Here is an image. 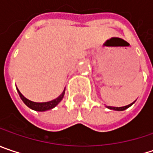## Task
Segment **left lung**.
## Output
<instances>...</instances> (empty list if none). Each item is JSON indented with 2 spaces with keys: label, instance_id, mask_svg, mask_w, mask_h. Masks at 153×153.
I'll list each match as a JSON object with an SVG mask.
<instances>
[{
  "label": "left lung",
  "instance_id": "1",
  "mask_svg": "<svg viewBox=\"0 0 153 153\" xmlns=\"http://www.w3.org/2000/svg\"><path fill=\"white\" fill-rule=\"evenodd\" d=\"M134 102H135V101H134ZM134 102H133V103H134ZM133 103H132V104H128V105H126V106H123V107H112V106H107V108H109L110 110H114V111H125V110H126L127 108H129L131 105H132Z\"/></svg>",
  "mask_w": 153,
  "mask_h": 153
}]
</instances>
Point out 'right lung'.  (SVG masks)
Masks as SVG:
<instances>
[{
    "mask_svg": "<svg viewBox=\"0 0 153 153\" xmlns=\"http://www.w3.org/2000/svg\"><path fill=\"white\" fill-rule=\"evenodd\" d=\"M17 91L19 93L20 97L23 101V103L26 104L27 107H29L32 110L37 111H48V110H50V109H53L54 107H56L57 104L60 103L61 101H62V99L63 98V96H64V93H65V89L63 90L62 93L57 98H56V99H54L52 101L44 102V103H36V102L30 101V100L27 99L22 93L20 92L18 89H17Z\"/></svg>",
    "mask_w": 153,
    "mask_h": 153,
    "instance_id": "obj_1",
    "label": "right lung"
}]
</instances>
